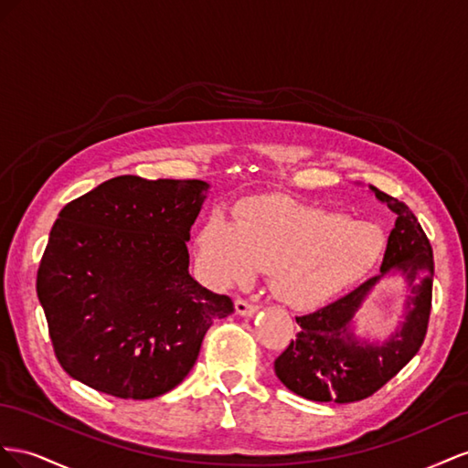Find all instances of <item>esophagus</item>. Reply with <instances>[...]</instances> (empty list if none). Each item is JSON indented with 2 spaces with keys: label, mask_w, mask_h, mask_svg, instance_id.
Here are the masks:
<instances>
[{
  "label": "esophagus",
  "mask_w": 468,
  "mask_h": 468,
  "mask_svg": "<svg viewBox=\"0 0 468 468\" xmlns=\"http://www.w3.org/2000/svg\"><path fill=\"white\" fill-rule=\"evenodd\" d=\"M235 312H237L239 315H243V317H250V315H255V314L259 312V305L250 303V302H247V300H237V302H235Z\"/></svg>",
  "instance_id": "esophagus-1"
}]
</instances>
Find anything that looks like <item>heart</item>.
<instances>
[{"instance_id":"obj_1","label":"heart","mask_w":468,"mask_h":468,"mask_svg":"<svg viewBox=\"0 0 468 468\" xmlns=\"http://www.w3.org/2000/svg\"><path fill=\"white\" fill-rule=\"evenodd\" d=\"M196 259L213 288L249 284L271 271L274 296L290 308H317L378 262L384 235L377 225L284 196L241 204L235 219L213 211L196 233Z\"/></svg>"}]
</instances>
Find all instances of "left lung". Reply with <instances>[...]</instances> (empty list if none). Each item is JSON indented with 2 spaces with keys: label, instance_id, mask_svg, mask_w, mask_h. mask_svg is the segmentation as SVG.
Segmentation results:
<instances>
[{
  "label": "left lung",
  "instance_id": "8db88e82",
  "mask_svg": "<svg viewBox=\"0 0 468 468\" xmlns=\"http://www.w3.org/2000/svg\"><path fill=\"white\" fill-rule=\"evenodd\" d=\"M396 213L380 274L314 314L296 317L300 331L274 360L278 380L312 402L351 404L375 394L416 356L431 312L433 250L420 221L399 199L368 186ZM399 273L410 293L405 319L382 342L356 335L354 317L382 277Z\"/></svg>",
  "mask_w": 468,
  "mask_h": 468
}]
</instances>
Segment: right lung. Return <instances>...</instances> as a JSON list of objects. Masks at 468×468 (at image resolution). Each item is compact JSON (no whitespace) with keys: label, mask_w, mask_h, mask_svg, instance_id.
Masks as SVG:
<instances>
[{"label":"right lung","mask_w":468,"mask_h":468,"mask_svg":"<svg viewBox=\"0 0 468 468\" xmlns=\"http://www.w3.org/2000/svg\"><path fill=\"white\" fill-rule=\"evenodd\" d=\"M204 180L117 176L58 213L37 272L60 367L125 399L170 392L233 302L192 278L186 243Z\"/></svg>","instance_id":"add662e5"}]
</instances>
